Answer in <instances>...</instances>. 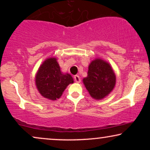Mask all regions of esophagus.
Masks as SVG:
<instances>
[{
	"instance_id": "esophagus-1",
	"label": "esophagus",
	"mask_w": 150,
	"mask_h": 150,
	"mask_svg": "<svg viewBox=\"0 0 150 150\" xmlns=\"http://www.w3.org/2000/svg\"><path fill=\"white\" fill-rule=\"evenodd\" d=\"M74 81H75L76 83H81V79H80L79 76H78V75L74 76Z\"/></svg>"
}]
</instances>
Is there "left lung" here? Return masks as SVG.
Wrapping results in <instances>:
<instances>
[{
	"label": "left lung",
	"instance_id": "8db88e82",
	"mask_svg": "<svg viewBox=\"0 0 150 150\" xmlns=\"http://www.w3.org/2000/svg\"><path fill=\"white\" fill-rule=\"evenodd\" d=\"M88 69L87 76L83 79L84 85L92 98L102 100L113 90L115 74L110 63L100 58L92 61Z\"/></svg>",
	"mask_w": 150,
	"mask_h": 150
}]
</instances>
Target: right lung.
<instances>
[{
  "mask_svg": "<svg viewBox=\"0 0 150 150\" xmlns=\"http://www.w3.org/2000/svg\"><path fill=\"white\" fill-rule=\"evenodd\" d=\"M35 83L41 96L48 100H57L67 86L74 83V79L69 74L61 71L56 57H50L39 67Z\"/></svg>",
  "mask_w": 150,
  "mask_h": 150,
  "instance_id": "obj_1",
  "label": "right lung"
}]
</instances>
